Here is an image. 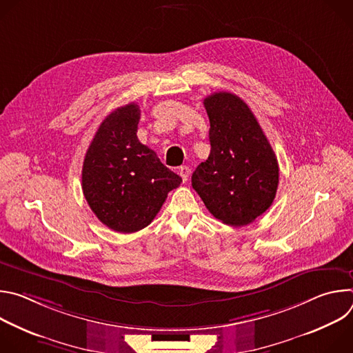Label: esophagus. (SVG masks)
<instances>
[{
    "instance_id": "34e87169",
    "label": "esophagus",
    "mask_w": 353,
    "mask_h": 353,
    "mask_svg": "<svg viewBox=\"0 0 353 353\" xmlns=\"http://www.w3.org/2000/svg\"><path fill=\"white\" fill-rule=\"evenodd\" d=\"M179 174L181 176L183 181H187L188 180V176H190V169L187 166H180L179 168Z\"/></svg>"
}]
</instances>
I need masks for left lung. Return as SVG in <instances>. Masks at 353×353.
I'll return each mask as SVG.
<instances>
[{"label": "left lung", "instance_id": "obj_1", "mask_svg": "<svg viewBox=\"0 0 353 353\" xmlns=\"http://www.w3.org/2000/svg\"><path fill=\"white\" fill-rule=\"evenodd\" d=\"M211 152L192 173V188L208 211L230 226L248 225L274 203L279 166L256 116L230 92L204 99Z\"/></svg>", "mask_w": 353, "mask_h": 353}]
</instances>
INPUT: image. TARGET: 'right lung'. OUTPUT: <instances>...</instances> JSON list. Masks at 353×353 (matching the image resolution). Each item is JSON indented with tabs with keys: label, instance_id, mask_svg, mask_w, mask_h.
<instances>
[{
	"label": "right lung",
	"instance_id": "obj_1",
	"mask_svg": "<svg viewBox=\"0 0 353 353\" xmlns=\"http://www.w3.org/2000/svg\"><path fill=\"white\" fill-rule=\"evenodd\" d=\"M141 110L128 103L97 128L82 168V191L97 219L109 229L134 233L161 211L181 177L168 169L137 131Z\"/></svg>",
	"mask_w": 353,
	"mask_h": 353
}]
</instances>
